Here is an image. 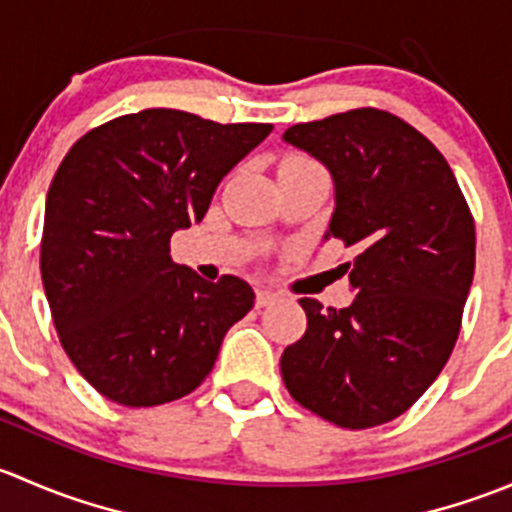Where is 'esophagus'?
<instances>
[{"label":"esophagus","mask_w":512,"mask_h":512,"mask_svg":"<svg viewBox=\"0 0 512 512\" xmlns=\"http://www.w3.org/2000/svg\"><path fill=\"white\" fill-rule=\"evenodd\" d=\"M277 299H280V294L272 292V289H267V287L257 289V299H255V302H257V307H260V309L262 307H270V304H275Z\"/></svg>","instance_id":"esophagus-1"}]
</instances>
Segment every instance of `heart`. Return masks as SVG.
<instances>
[{
  "instance_id": "obj_1",
  "label": "heart",
  "mask_w": 512,
  "mask_h": 512,
  "mask_svg": "<svg viewBox=\"0 0 512 512\" xmlns=\"http://www.w3.org/2000/svg\"><path fill=\"white\" fill-rule=\"evenodd\" d=\"M299 160H302V158H287L285 163H299Z\"/></svg>"
}]
</instances>
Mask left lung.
<instances>
[{
  "label": "left lung",
  "instance_id": "left-lung-1",
  "mask_svg": "<svg viewBox=\"0 0 512 512\" xmlns=\"http://www.w3.org/2000/svg\"><path fill=\"white\" fill-rule=\"evenodd\" d=\"M282 141L324 165L334 210L324 242L354 247L349 307L299 299L307 332L282 352L297 404L342 428L401 416L436 381L461 329L476 227L451 165L426 136L376 108L299 123Z\"/></svg>",
  "mask_w": 512,
  "mask_h": 512
}]
</instances>
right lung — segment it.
I'll return each instance as SVG.
<instances>
[{"instance_id": "add662e5", "label": "right lung", "mask_w": 512, "mask_h": 512, "mask_svg": "<svg viewBox=\"0 0 512 512\" xmlns=\"http://www.w3.org/2000/svg\"><path fill=\"white\" fill-rule=\"evenodd\" d=\"M270 133L146 108L89 131L61 160L41 282L61 347L108 401L158 406L198 389L252 309L240 277L208 282L175 265L170 237L205 218L220 180Z\"/></svg>"}]
</instances>
